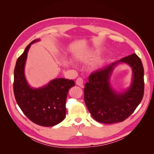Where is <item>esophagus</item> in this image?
I'll return each mask as SVG.
<instances>
[{
    "label": "esophagus",
    "instance_id": "1",
    "mask_svg": "<svg viewBox=\"0 0 154 154\" xmlns=\"http://www.w3.org/2000/svg\"><path fill=\"white\" fill-rule=\"evenodd\" d=\"M83 82H84L83 79L81 77H79L77 79V80H76V84L79 86H81V85H82V84H83Z\"/></svg>",
    "mask_w": 154,
    "mask_h": 154
}]
</instances>
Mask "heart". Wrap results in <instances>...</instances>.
Masks as SVG:
<instances>
[{
    "mask_svg": "<svg viewBox=\"0 0 154 154\" xmlns=\"http://www.w3.org/2000/svg\"><path fill=\"white\" fill-rule=\"evenodd\" d=\"M98 54H99V52H98L97 51H93V52H91L90 53H89L88 56H89V57L94 58V57H96V56H97Z\"/></svg>",
    "mask_w": 154,
    "mask_h": 154,
    "instance_id": "obj_1",
    "label": "heart"
}]
</instances>
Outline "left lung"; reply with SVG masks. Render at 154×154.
<instances>
[{
    "label": "left lung",
    "instance_id": "obj_1",
    "mask_svg": "<svg viewBox=\"0 0 154 154\" xmlns=\"http://www.w3.org/2000/svg\"><path fill=\"white\" fill-rule=\"evenodd\" d=\"M120 62L132 67L133 79L130 87L124 93L115 91L109 80L113 68ZM144 68L135 53L92 73L85 85V104L94 120L103 124L121 122L135 111L144 96Z\"/></svg>",
    "mask_w": 154,
    "mask_h": 154
}]
</instances>
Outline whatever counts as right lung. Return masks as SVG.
Returning a JSON list of instances; mask_svg holds the SVG:
<instances>
[{"instance_id": "1", "label": "right lung", "mask_w": 154, "mask_h": 154, "mask_svg": "<svg viewBox=\"0 0 154 154\" xmlns=\"http://www.w3.org/2000/svg\"><path fill=\"white\" fill-rule=\"evenodd\" d=\"M39 40L35 39L29 43L17 60L14 92L19 107L30 120L39 125L51 127L65 118L66 97L75 82L73 80L59 78L39 88H32L29 85L24 71L27 54L31 44Z\"/></svg>"}]
</instances>
